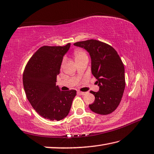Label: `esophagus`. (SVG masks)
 I'll return each mask as SVG.
<instances>
[{
  "mask_svg": "<svg viewBox=\"0 0 154 154\" xmlns=\"http://www.w3.org/2000/svg\"><path fill=\"white\" fill-rule=\"evenodd\" d=\"M78 94H79V95H85V94H86V93H85V92H81V91H78Z\"/></svg>",
  "mask_w": 154,
  "mask_h": 154,
  "instance_id": "1",
  "label": "esophagus"
}]
</instances>
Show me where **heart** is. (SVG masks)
I'll return each mask as SVG.
<instances>
[{
  "label": "heart",
  "mask_w": 154,
  "mask_h": 154,
  "mask_svg": "<svg viewBox=\"0 0 154 154\" xmlns=\"http://www.w3.org/2000/svg\"><path fill=\"white\" fill-rule=\"evenodd\" d=\"M74 56H75V60H77V59H79L82 58V57H83L87 56V55H86V53L84 52L83 51L78 49V50H76V51H75Z\"/></svg>",
  "instance_id": "1"
}]
</instances>
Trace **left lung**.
Returning <instances> with one entry per match:
<instances>
[{
  "label": "left lung",
  "mask_w": 154,
  "mask_h": 154,
  "mask_svg": "<svg viewBox=\"0 0 154 154\" xmlns=\"http://www.w3.org/2000/svg\"><path fill=\"white\" fill-rule=\"evenodd\" d=\"M75 46L85 49L91 57V73L99 87L91 91L95 101L89 107L93 112L108 115L116 109L125 89V69L122 59L113 48L97 40L77 42Z\"/></svg>",
  "instance_id": "8db88e82"
}]
</instances>
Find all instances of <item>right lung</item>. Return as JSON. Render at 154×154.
I'll list each match as a JSON object with an SVG mask.
<instances>
[{
	"mask_svg": "<svg viewBox=\"0 0 154 154\" xmlns=\"http://www.w3.org/2000/svg\"><path fill=\"white\" fill-rule=\"evenodd\" d=\"M71 44L63 47L43 46L26 65L23 76L26 97L45 119L59 121L67 117L76 95L75 90L63 91L56 85L63 57Z\"/></svg>",
	"mask_w": 154,
	"mask_h": 154,
	"instance_id": "1",
	"label": "right lung"
}]
</instances>
